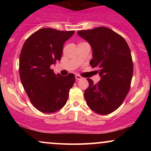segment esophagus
<instances>
[{"label":"esophagus","instance_id":"esophagus-1","mask_svg":"<svg viewBox=\"0 0 151 151\" xmlns=\"http://www.w3.org/2000/svg\"><path fill=\"white\" fill-rule=\"evenodd\" d=\"M75 78H76V79H77V80H80V79H82V77H81V76H79V75H76Z\"/></svg>","mask_w":151,"mask_h":151}]
</instances>
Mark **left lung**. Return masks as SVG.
Listing matches in <instances>:
<instances>
[{
  "label": "left lung",
  "instance_id": "left-lung-1",
  "mask_svg": "<svg viewBox=\"0 0 151 151\" xmlns=\"http://www.w3.org/2000/svg\"><path fill=\"white\" fill-rule=\"evenodd\" d=\"M77 33L91 45L90 65L97 68L101 77L96 84L86 79L89 84L84 91L86 104L99 114L112 113L121 105L130 89L133 66L129 47L124 37L108 27L79 30Z\"/></svg>",
  "mask_w": 151,
  "mask_h": 151
}]
</instances>
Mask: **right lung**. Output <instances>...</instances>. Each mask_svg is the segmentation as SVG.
I'll use <instances>...</instances> for the list:
<instances>
[{
  "mask_svg": "<svg viewBox=\"0 0 151 151\" xmlns=\"http://www.w3.org/2000/svg\"><path fill=\"white\" fill-rule=\"evenodd\" d=\"M75 31L42 28L27 38L20 52V77L31 103L40 111L53 113L67 103L74 74H55L50 67L60 61L63 45Z\"/></svg>",
  "mask_w": 151,
  "mask_h": 151,
  "instance_id": "obj_1",
  "label": "right lung"
}]
</instances>
